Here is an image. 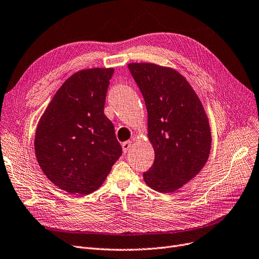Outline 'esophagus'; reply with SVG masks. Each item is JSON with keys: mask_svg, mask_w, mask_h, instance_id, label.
Instances as JSON below:
<instances>
[{"mask_svg": "<svg viewBox=\"0 0 259 259\" xmlns=\"http://www.w3.org/2000/svg\"><path fill=\"white\" fill-rule=\"evenodd\" d=\"M121 147H122V151L123 152H127L131 147H132V142L131 141H127V142H123L121 144Z\"/></svg>", "mask_w": 259, "mask_h": 259, "instance_id": "obj_1", "label": "esophagus"}]
</instances>
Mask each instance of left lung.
Returning a JSON list of instances; mask_svg holds the SVG:
<instances>
[{
	"label": "left lung",
	"mask_w": 259,
	"mask_h": 259,
	"mask_svg": "<svg viewBox=\"0 0 259 259\" xmlns=\"http://www.w3.org/2000/svg\"><path fill=\"white\" fill-rule=\"evenodd\" d=\"M128 67L147 108L148 138L154 150L144 181L156 192H175L195 178L208 159L211 134L204 108L176 70L153 63Z\"/></svg>",
	"instance_id": "1"
}]
</instances>
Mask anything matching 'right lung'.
<instances>
[{"instance_id":"right-lung-1","label":"right lung","mask_w":259,"mask_h":259,"mask_svg":"<svg viewBox=\"0 0 259 259\" xmlns=\"http://www.w3.org/2000/svg\"><path fill=\"white\" fill-rule=\"evenodd\" d=\"M113 73V69L95 67L73 74L39 120L37 161L50 181L64 192H95L121 155L113 123L104 113Z\"/></svg>"}]
</instances>
